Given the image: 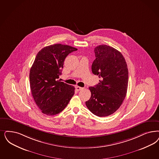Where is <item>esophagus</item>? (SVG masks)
Wrapping results in <instances>:
<instances>
[{"mask_svg":"<svg viewBox=\"0 0 159 159\" xmlns=\"http://www.w3.org/2000/svg\"><path fill=\"white\" fill-rule=\"evenodd\" d=\"M83 88H81V87H79V86H76V89L77 91H80V90H82Z\"/></svg>","mask_w":159,"mask_h":159,"instance_id":"esophagus-1","label":"esophagus"}]
</instances>
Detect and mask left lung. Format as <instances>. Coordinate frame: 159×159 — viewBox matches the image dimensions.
Instances as JSON below:
<instances>
[{
    "label": "left lung",
    "instance_id": "left-lung-1",
    "mask_svg": "<svg viewBox=\"0 0 159 159\" xmlns=\"http://www.w3.org/2000/svg\"><path fill=\"white\" fill-rule=\"evenodd\" d=\"M94 53L92 70L100 80L89 87L91 97L86 105L94 115L106 117L114 113L125 98L129 72L125 57L115 48L99 45L94 48Z\"/></svg>",
    "mask_w": 159,
    "mask_h": 159
}]
</instances>
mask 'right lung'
<instances>
[{
  "label": "right lung",
  "mask_w": 159,
  "mask_h": 159,
  "mask_svg": "<svg viewBox=\"0 0 159 159\" xmlns=\"http://www.w3.org/2000/svg\"><path fill=\"white\" fill-rule=\"evenodd\" d=\"M76 48L55 44L44 47L36 55L30 73V86L34 100L48 116L59 113L75 94V87L57 80L67 56Z\"/></svg>",
  "instance_id": "1"
}]
</instances>
